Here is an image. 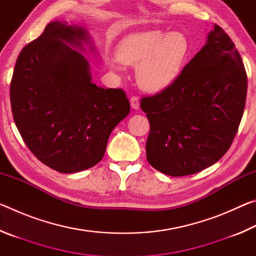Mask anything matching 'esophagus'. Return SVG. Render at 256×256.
<instances>
[{
	"mask_svg": "<svg viewBox=\"0 0 256 256\" xmlns=\"http://www.w3.org/2000/svg\"><path fill=\"white\" fill-rule=\"evenodd\" d=\"M130 102H131V107L133 110H138V108H140V102H138V97H132Z\"/></svg>",
	"mask_w": 256,
	"mask_h": 256,
	"instance_id": "1",
	"label": "esophagus"
}]
</instances>
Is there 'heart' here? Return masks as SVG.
I'll return each mask as SVG.
<instances>
[{
	"label": "heart",
	"mask_w": 256,
	"mask_h": 256,
	"mask_svg": "<svg viewBox=\"0 0 256 256\" xmlns=\"http://www.w3.org/2000/svg\"><path fill=\"white\" fill-rule=\"evenodd\" d=\"M190 46L184 34L150 30L128 34L118 46L117 58L108 66L118 70L120 62L136 66V80L144 92H160L178 79L188 62Z\"/></svg>",
	"instance_id": "heart-1"
}]
</instances>
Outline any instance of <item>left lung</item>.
Listing matches in <instances>:
<instances>
[{
  "instance_id": "obj_1",
  "label": "left lung",
  "mask_w": 256,
  "mask_h": 256,
  "mask_svg": "<svg viewBox=\"0 0 256 256\" xmlns=\"http://www.w3.org/2000/svg\"><path fill=\"white\" fill-rule=\"evenodd\" d=\"M248 76L240 53L219 27L170 88L141 99L150 123L146 152L156 170L172 177L196 174L218 162L244 112Z\"/></svg>"
}]
</instances>
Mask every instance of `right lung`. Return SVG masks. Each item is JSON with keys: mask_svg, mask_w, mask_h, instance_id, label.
I'll return each instance as SVG.
<instances>
[{"mask_svg": "<svg viewBox=\"0 0 256 256\" xmlns=\"http://www.w3.org/2000/svg\"><path fill=\"white\" fill-rule=\"evenodd\" d=\"M88 30L53 21L24 47L10 86L12 114L29 150L63 174L102 159L108 138L130 112L122 89L92 84L81 52H94ZM80 52H79L78 50Z\"/></svg>", "mask_w": 256, "mask_h": 256, "instance_id": "obj_1", "label": "right lung"}]
</instances>
